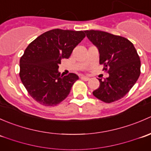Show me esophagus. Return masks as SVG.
Wrapping results in <instances>:
<instances>
[{
  "instance_id": "esophagus-1",
  "label": "esophagus",
  "mask_w": 151,
  "mask_h": 151,
  "mask_svg": "<svg viewBox=\"0 0 151 151\" xmlns=\"http://www.w3.org/2000/svg\"><path fill=\"white\" fill-rule=\"evenodd\" d=\"M80 78H81V80H84V81H88V80H90L89 77H85V76H81V77H80Z\"/></svg>"
}]
</instances>
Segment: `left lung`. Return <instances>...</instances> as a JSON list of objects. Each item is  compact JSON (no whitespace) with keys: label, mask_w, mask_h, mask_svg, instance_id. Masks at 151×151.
I'll return each mask as SVG.
<instances>
[{"label":"left lung","mask_w":151,"mask_h":151,"mask_svg":"<svg viewBox=\"0 0 151 151\" xmlns=\"http://www.w3.org/2000/svg\"><path fill=\"white\" fill-rule=\"evenodd\" d=\"M87 37L99 51V63L109 77L101 80L93 94L105 103L121 99L140 75V59L133 44L126 38L101 30H85Z\"/></svg>","instance_id":"left-lung-1"}]
</instances>
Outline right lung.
I'll return each instance as SVG.
<instances>
[{
    "instance_id": "1",
    "label": "right lung",
    "mask_w": 151,
    "mask_h": 151,
    "mask_svg": "<svg viewBox=\"0 0 151 151\" xmlns=\"http://www.w3.org/2000/svg\"><path fill=\"white\" fill-rule=\"evenodd\" d=\"M85 37L83 31L53 29L29 44L19 60V77L35 101L55 106L68 96L79 77L74 73L63 77L58 69Z\"/></svg>"
}]
</instances>
